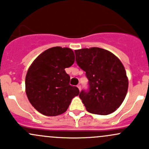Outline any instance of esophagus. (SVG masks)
<instances>
[{"instance_id":"obj_1","label":"esophagus","mask_w":149,"mask_h":149,"mask_svg":"<svg viewBox=\"0 0 149 149\" xmlns=\"http://www.w3.org/2000/svg\"><path fill=\"white\" fill-rule=\"evenodd\" d=\"M77 87H78V88H79V91H81V85H80V84H79V85H77Z\"/></svg>"}]
</instances>
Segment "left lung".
Masks as SVG:
<instances>
[{
  "label": "left lung",
  "mask_w": 149,
  "mask_h": 149,
  "mask_svg": "<svg viewBox=\"0 0 149 149\" xmlns=\"http://www.w3.org/2000/svg\"><path fill=\"white\" fill-rule=\"evenodd\" d=\"M78 65L86 72L89 91L79 97L90 113L107 115L115 112L124 101L128 79L119 58L100 47L75 50Z\"/></svg>",
  "instance_id": "obj_1"
}]
</instances>
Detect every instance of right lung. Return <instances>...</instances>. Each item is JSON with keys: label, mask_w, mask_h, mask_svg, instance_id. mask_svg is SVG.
Returning a JSON list of instances; mask_svg holds the SVG:
<instances>
[{"label": "right lung", "mask_w": 149, "mask_h": 149, "mask_svg": "<svg viewBox=\"0 0 149 149\" xmlns=\"http://www.w3.org/2000/svg\"><path fill=\"white\" fill-rule=\"evenodd\" d=\"M75 61L71 49L54 47L42 52L29 68L25 79L26 94L31 104L46 116L64 113L72 99L79 94L72 86L65 68Z\"/></svg>", "instance_id": "1"}]
</instances>
